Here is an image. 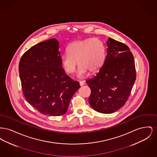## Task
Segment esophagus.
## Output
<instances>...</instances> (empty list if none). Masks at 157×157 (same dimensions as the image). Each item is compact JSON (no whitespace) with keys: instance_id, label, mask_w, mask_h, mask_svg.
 <instances>
[{"instance_id":"1","label":"esophagus","mask_w":157,"mask_h":157,"mask_svg":"<svg viewBox=\"0 0 157 157\" xmlns=\"http://www.w3.org/2000/svg\"><path fill=\"white\" fill-rule=\"evenodd\" d=\"M79 85H80V86H83V85H84V82H83V81H79Z\"/></svg>"}]
</instances>
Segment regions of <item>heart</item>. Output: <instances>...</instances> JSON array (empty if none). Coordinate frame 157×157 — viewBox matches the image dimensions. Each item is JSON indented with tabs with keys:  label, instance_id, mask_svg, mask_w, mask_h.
Returning a JSON list of instances; mask_svg holds the SVG:
<instances>
[{
	"label": "heart",
	"instance_id": "b5f03b06",
	"mask_svg": "<svg viewBox=\"0 0 157 157\" xmlns=\"http://www.w3.org/2000/svg\"><path fill=\"white\" fill-rule=\"evenodd\" d=\"M67 53L62 56L61 65L67 74L75 72L78 63L79 65L78 76L84 78L88 71L91 73L99 71L104 63L105 48L97 38L76 40L67 46Z\"/></svg>",
	"mask_w": 157,
	"mask_h": 157
}]
</instances>
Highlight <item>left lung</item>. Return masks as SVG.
<instances>
[{
  "instance_id": "1",
  "label": "left lung",
  "mask_w": 157,
  "mask_h": 157,
  "mask_svg": "<svg viewBox=\"0 0 157 157\" xmlns=\"http://www.w3.org/2000/svg\"><path fill=\"white\" fill-rule=\"evenodd\" d=\"M106 45L103 66L86 82L91 90V107L98 112L111 113L128 100L136 79V69L133 55L127 45L109 37Z\"/></svg>"
}]
</instances>
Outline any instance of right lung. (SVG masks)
<instances>
[{
    "label": "right lung",
    "mask_w": 157,
    "mask_h": 157,
    "mask_svg": "<svg viewBox=\"0 0 157 157\" xmlns=\"http://www.w3.org/2000/svg\"><path fill=\"white\" fill-rule=\"evenodd\" d=\"M59 42L51 39L33 46L19 63L23 93L27 102L40 113L61 116L80 88L66 75L61 65Z\"/></svg>",
    "instance_id": "obj_1"
}]
</instances>
